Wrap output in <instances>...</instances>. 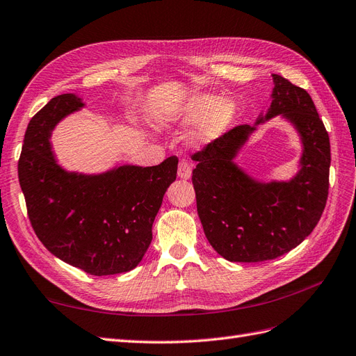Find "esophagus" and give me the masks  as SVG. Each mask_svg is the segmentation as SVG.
Listing matches in <instances>:
<instances>
[{"label":"esophagus","instance_id":"1","mask_svg":"<svg viewBox=\"0 0 356 356\" xmlns=\"http://www.w3.org/2000/svg\"><path fill=\"white\" fill-rule=\"evenodd\" d=\"M177 176H179L180 179H184V180L191 179V176H192V168H191L188 161H180V162H179Z\"/></svg>","mask_w":356,"mask_h":356}]
</instances>
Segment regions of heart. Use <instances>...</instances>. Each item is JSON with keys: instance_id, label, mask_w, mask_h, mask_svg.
Wrapping results in <instances>:
<instances>
[{"instance_id": "heart-1", "label": "heart", "mask_w": 356, "mask_h": 356, "mask_svg": "<svg viewBox=\"0 0 356 356\" xmlns=\"http://www.w3.org/2000/svg\"><path fill=\"white\" fill-rule=\"evenodd\" d=\"M159 119L175 128L198 125L195 140L210 145L227 134L236 119V104L213 94H195L162 107Z\"/></svg>"}]
</instances>
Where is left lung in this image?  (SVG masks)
<instances>
[{"mask_svg":"<svg viewBox=\"0 0 356 356\" xmlns=\"http://www.w3.org/2000/svg\"><path fill=\"white\" fill-rule=\"evenodd\" d=\"M271 104L255 125H240L194 155L192 184L204 234L220 257L261 262L285 255L318 225L327 204L331 149L307 90L273 74ZM280 115L296 128L303 154L289 181L261 182L234 159L258 124Z\"/></svg>","mask_w":356,"mask_h":356,"instance_id":"left-lung-1","label":"left lung"}]
</instances>
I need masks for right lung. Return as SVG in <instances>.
<instances>
[{"instance_id": "obj_1", "label": "right lung", "mask_w": 356, "mask_h": 356, "mask_svg": "<svg viewBox=\"0 0 356 356\" xmlns=\"http://www.w3.org/2000/svg\"><path fill=\"white\" fill-rule=\"evenodd\" d=\"M85 103L74 94L52 98L29 120L19 158L28 216L46 249L92 276L136 268L152 241V225L176 180L177 158L159 165H118L99 175L67 171L50 145L60 120Z\"/></svg>"}]
</instances>
